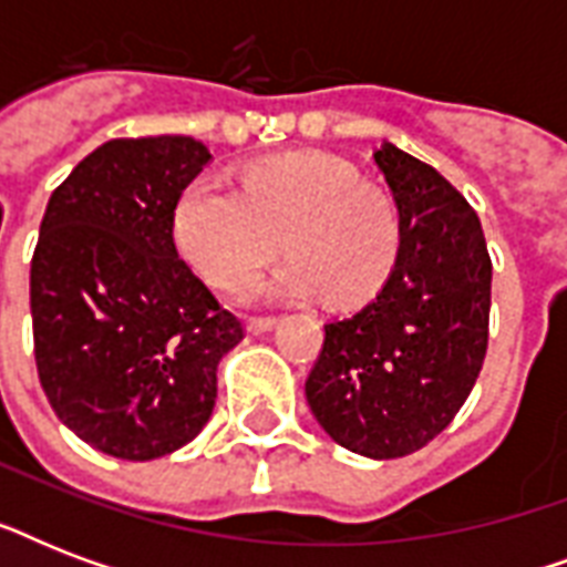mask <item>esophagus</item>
Instances as JSON below:
<instances>
[{
    "instance_id": "esophagus-1",
    "label": "esophagus",
    "mask_w": 567,
    "mask_h": 567,
    "mask_svg": "<svg viewBox=\"0 0 567 567\" xmlns=\"http://www.w3.org/2000/svg\"><path fill=\"white\" fill-rule=\"evenodd\" d=\"M274 327H276V318H249L247 320V329L252 332V336H265V332H270Z\"/></svg>"
}]
</instances>
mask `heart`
<instances>
[{
	"label": "heart",
	"mask_w": 567,
	"mask_h": 567,
	"mask_svg": "<svg viewBox=\"0 0 567 567\" xmlns=\"http://www.w3.org/2000/svg\"><path fill=\"white\" fill-rule=\"evenodd\" d=\"M173 235L217 288H238L276 256L288 258L258 291L279 300L327 293L332 306L368 302L400 256L394 196L320 155H285L249 167L238 190L194 179L173 208Z\"/></svg>",
	"instance_id": "obj_1"
}]
</instances>
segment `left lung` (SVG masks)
I'll list each match as a JSON object with an SVG mask.
<instances>
[{
  "label": "left lung",
  "instance_id": "left-lung-1",
  "mask_svg": "<svg viewBox=\"0 0 567 567\" xmlns=\"http://www.w3.org/2000/svg\"><path fill=\"white\" fill-rule=\"evenodd\" d=\"M373 164L400 208V256L362 311L323 327L306 400L336 444L400 458L456 417L483 371L492 258L476 212L435 167L394 144Z\"/></svg>",
  "mask_w": 567,
  "mask_h": 567
}]
</instances>
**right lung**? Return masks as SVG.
Listing matches in <instances>:
<instances>
[{
	"instance_id": "1",
	"label": "right lung",
	"mask_w": 567,
	"mask_h": 567,
	"mask_svg": "<svg viewBox=\"0 0 567 567\" xmlns=\"http://www.w3.org/2000/svg\"><path fill=\"white\" fill-rule=\"evenodd\" d=\"M208 162L194 137H117L75 164L40 220V385L64 426L114 458L150 462L194 441L217 364L244 338L173 240V208Z\"/></svg>"
}]
</instances>
